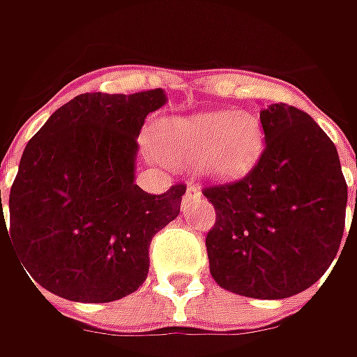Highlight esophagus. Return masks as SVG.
I'll use <instances>...</instances> for the list:
<instances>
[{"label": "esophagus", "instance_id": "34e87169", "mask_svg": "<svg viewBox=\"0 0 357 357\" xmlns=\"http://www.w3.org/2000/svg\"><path fill=\"white\" fill-rule=\"evenodd\" d=\"M202 197V192H200L199 188L195 185H188L186 186V192H185V204L186 202H192V200H199Z\"/></svg>", "mask_w": 357, "mask_h": 357}]
</instances>
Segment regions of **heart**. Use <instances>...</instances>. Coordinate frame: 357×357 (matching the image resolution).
<instances>
[{"instance_id":"1","label":"heart","mask_w":357,"mask_h":357,"mask_svg":"<svg viewBox=\"0 0 357 357\" xmlns=\"http://www.w3.org/2000/svg\"><path fill=\"white\" fill-rule=\"evenodd\" d=\"M155 146L174 167L197 160L200 174L238 178L262 155L264 127L250 111H218L162 121L155 130Z\"/></svg>"}]
</instances>
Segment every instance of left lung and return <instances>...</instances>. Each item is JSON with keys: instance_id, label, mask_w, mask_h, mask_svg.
<instances>
[{"instance_id": "obj_1", "label": "left lung", "mask_w": 357, "mask_h": 357, "mask_svg": "<svg viewBox=\"0 0 357 357\" xmlns=\"http://www.w3.org/2000/svg\"><path fill=\"white\" fill-rule=\"evenodd\" d=\"M260 121L266 146L258 165L238 183L204 190L216 211L206 252L220 288L280 300L304 292L334 262L348 186L336 144L308 113L276 103Z\"/></svg>"}]
</instances>
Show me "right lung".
Masks as SVG:
<instances>
[{
    "instance_id": "1",
    "label": "right lung",
    "mask_w": 357,
    "mask_h": 357,
    "mask_svg": "<svg viewBox=\"0 0 357 357\" xmlns=\"http://www.w3.org/2000/svg\"><path fill=\"white\" fill-rule=\"evenodd\" d=\"M162 105V89L83 93L25 146L9 192V230L0 192V236L51 294L99 304L146 280L151 240L178 216L186 190L149 195L135 185L139 132Z\"/></svg>"
}]
</instances>
